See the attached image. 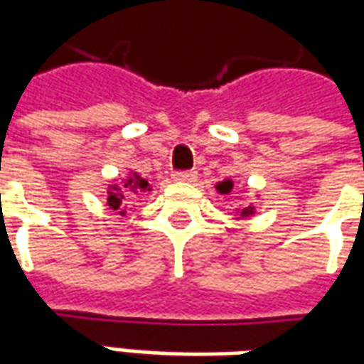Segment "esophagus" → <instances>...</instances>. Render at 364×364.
I'll return each instance as SVG.
<instances>
[{
	"label": "esophagus",
	"mask_w": 364,
	"mask_h": 364,
	"mask_svg": "<svg viewBox=\"0 0 364 364\" xmlns=\"http://www.w3.org/2000/svg\"><path fill=\"white\" fill-rule=\"evenodd\" d=\"M173 181H181V183H191L197 179V171H173Z\"/></svg>",
	"instance_id": "1"
}]
</instances>
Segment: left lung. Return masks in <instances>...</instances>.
<instances>
[{"instance_id":"obj_1","label":"left lung","mask_w":364,"mask_h":364,"mask_svg":"<svg viewBox=\"0 0 364 364\" xmlns=\"http://www.w3.org/2000/svg\"><path fill=\"white\" fill-rule=\"evenodd\" d=\"M218 189H220V193H228L230 189H232V183L230 181H222L220 185H218ZM240 213V216H252L253 214V206H247V208H244V210H237Z\"/></svg>"}]
</instances>
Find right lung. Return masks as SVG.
Returning <instances> with one entry per match:
<instances>
[{"mask_svg": "<svg viewBox=\"0 0 364 364\" xmlns=\"http://www.w3.org/2000/svg\"><path fill=\"white\" fill-rule=\"evenodd\" d=\"M148 181L142 179L140 175L132 173L128 177L122 187L119 185H112L109 187V197H107V205L111 206L112 210H120L119 214H124L122 206L130 203V198H134V195H140L144 191H148Z\"/></svg>", "mask_w": 364, "mask_h": 364, "instance_id": "add662e5", "label": "right lung"}]
</instances>
